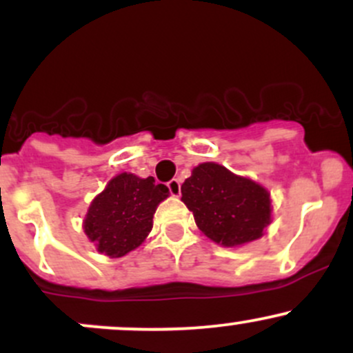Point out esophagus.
<instances>
[{"instance_id":"obj_1","label":"esophagus","mask_w":353,"mask_h":353,"mask_svg":"<svg viewBox=\"0 0 353 353\" xmlns=\"http://www.w3.org/2000/svg\"><path fill=\"white\" fill-rule=\"evenodd\" d=\"M168 189L171 192V196H179L181 194V181L179 179H171L168 182Z\"/></svg>"}]
</instances>
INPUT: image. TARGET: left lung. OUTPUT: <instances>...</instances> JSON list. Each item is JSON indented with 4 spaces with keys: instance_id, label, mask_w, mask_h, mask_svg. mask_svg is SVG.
<instances>
[{
    "instance_id": "8db88e82",
    "label": "left lung",
    "mask_w": 353,
    "mask_h": 353,
    "mask_svg": "<svg viewBox=\"0 0 353 353\" xmlns=\"http://www.w3.org/2000/svg\"><path fill=\"white\" fill-rule=\"evenodd\" d=\"M182 202L210 241L236 247L257 241L270 224V194L216 163L192 169L181 188Z\"/></svg>"
}]
</instances>
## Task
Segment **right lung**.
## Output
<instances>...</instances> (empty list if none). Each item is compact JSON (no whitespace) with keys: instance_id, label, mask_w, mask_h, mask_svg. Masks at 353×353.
Masks as SVG:
<instances>
[{"instance_id":"right-lung-1","label":"right lung","mask_w":353,"mask_h":353,"mask_svg":"<svg viewBox=\"0 0 353 353\" xmlns=\"http://www.w3.org/2000/svg\"><path fill=\"white\" fill-rule=\"evenodd\" d=\"M169 197L164 184L154 177L131 172L117 174L89 205L83 229L98 252L123 257L139 247L152 229V217L159 202Z\"/></svg>"}]
</instances>
